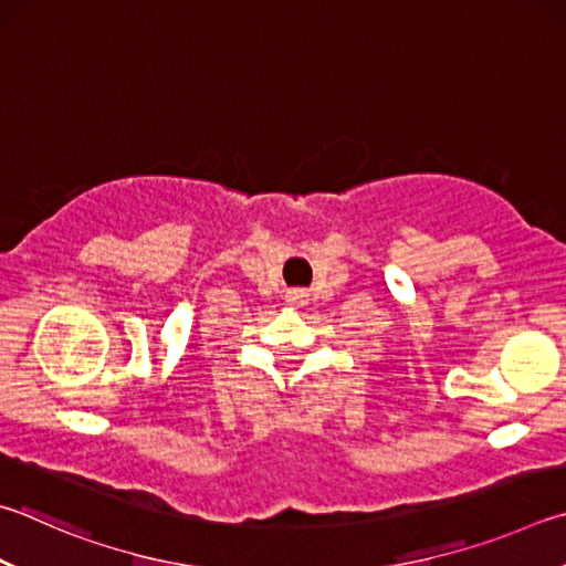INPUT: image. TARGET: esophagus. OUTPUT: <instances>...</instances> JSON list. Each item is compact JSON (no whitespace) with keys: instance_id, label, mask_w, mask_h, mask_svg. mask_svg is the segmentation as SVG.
<instances>
[{"instance_id":"1","label":"esophagus","mask_w":566,"mask_h":566,"mask_svg":"<svg viewBox=\"0 0 566 566\" xmlns=\"http://www.w3.org/2000/svg\"><path fill=\"white\" fill-rule=\"evenodd\" d=\"M286 302H290L292 306H304L306 304V292L304 290H292L290 294H286Z\"/></svg>"}]
</instances>
